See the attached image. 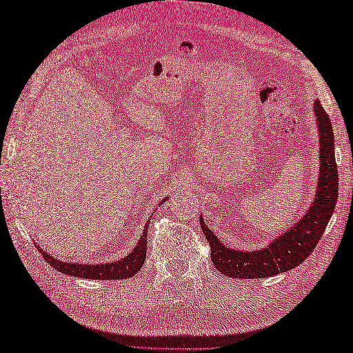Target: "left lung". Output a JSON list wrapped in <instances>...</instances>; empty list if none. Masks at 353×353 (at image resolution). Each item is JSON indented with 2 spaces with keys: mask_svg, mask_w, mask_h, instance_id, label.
<instances>
[{
  "mask_svg": "<svg viewBox=\"0 0 353 353\" xmlns=\"http://www.w3.org/2000/svg\"><path fill=\"white\" fill-rule=\"evenodd\" d=\"M320 134V172L316 199L310 211L283 235L261 250L239 252L223 245L200 219L201 230L211 245L214 267L220 273L238 279H261L292 270L310 256L323 235L339 199V168L334 153V132L326 110L314 103Z\"/></svg>",
  "mask_w": 353,
  "mask_h": 353,
  "instance_id": "obj_1",
  "label": "left lung"
}]
</instances>
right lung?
<instances>
[{
  "label": "right lung",
  "mask_w": 353,
  "mask_h": 353,
  "mask_svg": "<svg viewBox=\"0 0 353 353\" xmlns=\"http://www.w3.org/2000/svg\"><path fill=\"white\" fill-rule=\"evenodd\" d=\"M165 201V200H163ZM148 224H145L142 236L139 238L138 244L134 249L127 254L125 258L114 261L110 264H72V262H62L54 258H51L47 252H43L39 247V252L42 253L43 259L48 262L51 267H54L57 272H62L65 274L76 276V277H86V279H100V281H118V279H129L133 274H137L141 267L144 265V261L147 256V234H148Z\"/></svg>",
  "instance_id": "1"
}]
</instances>
